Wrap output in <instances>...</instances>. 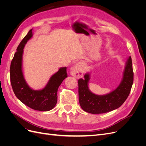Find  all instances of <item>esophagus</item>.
I'll return each mask as SVG.
<instances>
[{
    "instance_id": "34e87169",
    "label": "esophagus",
    "mask_w": 146,
    "mask_h": 146,
    "mask_svg": "<svg viewBox=\"0 0 146 146\" xmlns=\"http://www.w3.org/2000/svg\"><path fill=\"white\" fill-rule=\"evenodd\" d=\"M84 64L82 61H78L73 65L70 69V73L72 76L77 78H81L84 73Z\"/></svg>"
}]
</instances>
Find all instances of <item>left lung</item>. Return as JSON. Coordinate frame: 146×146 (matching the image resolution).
<instances>
[{"label": "left lung", "mask_w": 146, "mask_h": 146, "mask_svg": "<svg viewBox=\"0 0 146 146\" xmlns=\"http://www.w3.org/2000/svg\"><path fill=\"white\" fill-rule=\"evenodd\" d=\"M85 78L78 80V99L84 111L91 114H101L113 111L120 107L129 96L133 82V71L131 56L125 63L123 77L119 85L113 91L104 95L95 94L90 90L88 83L90 74L86 73Z\"/></svg>", "instance_id": "8db88e82"}]
</instances>
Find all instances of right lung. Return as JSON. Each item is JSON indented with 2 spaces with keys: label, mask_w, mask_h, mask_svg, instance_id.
Masks as SVG:
<instances>
[{
  "label": "right lung",
  "mask_w": 146,
  "mask_h": 146,
  "mask_svg": "<svg viewBox=\"0 0 146 146\" xmlns=\"http://www.w3.org/2000/svg\"><path fill=\"white\" fill-rule=\"evenodd\" d=\"M32 36V29H31L17 48L10 66V81L13 92L21 102L35 110L47 111L54 108L56 104L57 91L61 83L68 76L67 68H60L58 72L52 75L42 90L32 89L24 76L23 56L25 45Z\"/></svg>",
  "instance_id": "right-lung-1"
}]
</instances>
